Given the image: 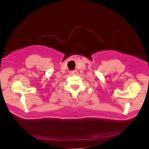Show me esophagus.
<instances>
[{
    "mask_svg": "<svg viewBox=\"0 0 149 149\" xmlns=\"http://www.w3.org/2000/svg\"><path fill=\"white\" fill-rule=\"evenodd\" d=\"M70 73L71 74H77L78 71H77V70H71V71H70Z\"/></svg>",
    "mask_w": 149,
    "mask_h": 149,
    "instance_id": "esophagus-1",
    "label": "esophagus"
}]
</instances>
